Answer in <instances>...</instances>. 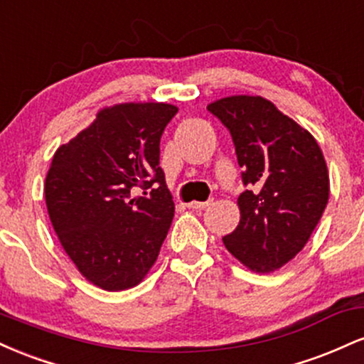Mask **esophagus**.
<instances>
[{"instance_id": "34e87169", "label": "esophagus", "mask_w": 364, "mask_h": 364, "mask_svg": "<svg viewBox=\"0 0 364 364\" xmlns=\"http://www.w3.org/2000/svg\"><path fill=\"white\" fill-rule=\"evenodd\" d=\"M208 205H210L208 202H190L188 208H191V210H205Z\"/></svg>"}]
</instances>
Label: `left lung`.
<instances>
[{"mask_svg":"<svg viewBox=\"0 0 364 364\" xmlns=\"http://www.w3.org/2000/svg\"><path fill=\"white\" fill-rule=\"evenodd\" d=\"M231 133L243 185L240 224L224 246L257 272L281 269L303 250L328 202L323 154L272 102L232 95L207 107Z\"/></svg>","mask_w":364,"mask_h":364,"instance_id":"left-lung-1","label":"left lung"}]
</instances>
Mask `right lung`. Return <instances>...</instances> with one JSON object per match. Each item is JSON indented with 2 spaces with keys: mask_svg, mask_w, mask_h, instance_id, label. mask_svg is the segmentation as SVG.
I'll return each instance as SVG.
<instances>
[{
  "mask_svg": "<svg viewBox=\"0 0 364 364\" xmlns=\"http://www.w3.org/2000/svg\"><path fill=\"white\" fill-rule=\"evenodd\" d=\"M178 107L118 104L54 154L46 205L83 277L106 291L136 286L157 260L174 217L159 145ZM144 190L135 197L132 191Z\"/></svg>",
  "mask_w": 364,
  "mask_h": 364,
  "instance_id": "add662e5",
  "label": "right lung"
}]
</instances>
